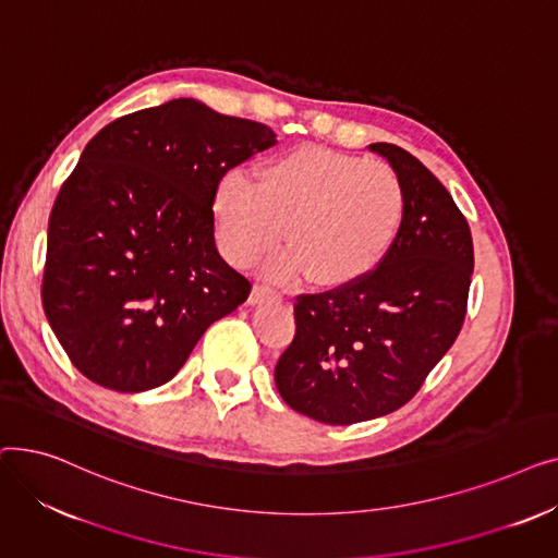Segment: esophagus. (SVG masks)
Returning <instances> with one entry per match:
<instances>
[{"label": "esophagus", "instance_id": "1", "mask_svg": "<svg viewBox=\"0 0 558 558\" xmlns=\"http://www.w3.org/2000/svg\"><path fill=\"white\" fill-rule=\"evenodd\" d=\"M280 299H282V296L278 294V291H276L274 287H269V284H255L253 291H251L248 303L257 305V303H269V301H280Z\"/></svg>", "mask_w": 558, "mask_h": 558}]
</instances>
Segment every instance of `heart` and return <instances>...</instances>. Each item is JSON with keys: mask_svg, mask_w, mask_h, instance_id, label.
I'll return each instance as SVG.
<instances>
[{"mask_svg": "<svg viewBox=\"0 0 558 558\" xmlns=\"http://www.w3.org/2000/svg\"><path fill=\"white\" fill-rule=\"evenodd\" d=\"M404 217V187L385 165L324 146H299L257 167L255 181L232 173L215 194L226 257L251 267L280 240L271 269L282 280L310 274L326 287L355 282L391 251Z\"/></svg>", "mask_w": 558, "mask_h": 558, "instance_id": "obj_1", "label": "heart"}]
</instances>
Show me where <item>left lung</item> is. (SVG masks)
<instances>
[{
  "label": "left lung",
  "mask_w": 558,
  "mask_h": 558,
  "mask_svg": "<svg viewBox=\"0 0 558 558\" xmlns=\"http://www.w3.org/2000/svg\"><path fill=\"white\" fill-rule=\"evenodd\" d=\"M404 187L398 238L377 267L324 294H301L296 335L276 364L282 400L318 423L396 412L454 343L473 276V238L441 181L409 151L375 142Z\"/></svg>",
  "instance_id": "obj_1"
}]
</instances>
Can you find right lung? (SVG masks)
<instances>
[{"label":"right lung","mask_w":558,"mask_h":558,"mask_svg":"<svg viewBox=\"0 0 558 558\" xmlns=\"http://www.w3.org/2000/svg\"><path fill=\"white\" fill-rule=\"evenodd\" d=\"M276 144L259 122L171 99L104 126L49 215L43 307L95 385L137 393L181 371L251 282L215 244L228 169Z\"/></svg>","instance_id":"right-lung-1"}]
</instances>
